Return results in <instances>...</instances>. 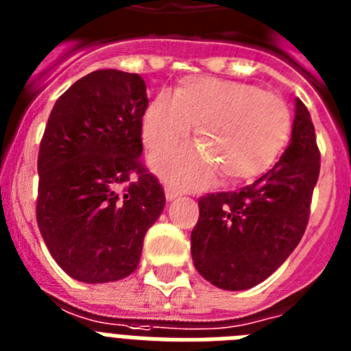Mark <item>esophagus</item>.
<instances>
[{
  "mask_svg": "<svg viewBox=\"0 0 351 351\" xmlns=\"http://www.w3.org/2000/svg\"><path fill=\"white\" fill-rule=\"evenodd\" d=\"M178 195H180V191L175 189V187H171V185H166V198H167V200H175Z\"/></svg>",
  "mask_w": 351,
  "mask_h": 351,
  "instance_id": "obj_1",
  "label": "esophagus"
}]
</instances>
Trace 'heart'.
<instances>
[{"label":"heart","instance_id":"1","mask_svg":"<svg viewBox=\"0 0 351 351\" xmlns=\"http://www.w3.org/2000/svg\"><path fill=\"white\" fill-rule=\"evenodd\" d=\"M196 126L200 147H180L153 158V166L180 187H204L216 167L227 182L250 180L269 169L290 131V110L276 93L245 82L187 77L160 92L144 115V144L162 151L187 138Z\"/></svg>","mask_w":351,"mask_h":351}]
</instances>
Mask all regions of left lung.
<instances>
[{
	"label": "left lung",
	"mask_w": 351,
	"mask_h": 351,
	"mask_svg": "<svg viewBox=\"0 0 351 351\" xmlns=\"http://www.w3.org/2000/svg\"><path fill=\"white\" fill-rule=\"evenodd\" d=\"M319 167L314 124L298 99L292 141L276 166L240 191L198 200L191 232L196 270L223 290L252 289L269 278L303 238Z\"/></svg>",
	"instance_id": "left-lung-1"
}]
</instances>
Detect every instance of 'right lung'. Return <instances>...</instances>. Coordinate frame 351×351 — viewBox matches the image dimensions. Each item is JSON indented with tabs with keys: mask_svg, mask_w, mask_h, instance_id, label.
<instances>
[{
	"mask_svg": "<svg viewBox=\"0 0 351 351\" xmlns=\"http://www.w3.org/2000/svg\"><path fill=\"white\" fill-rule=\"evenodd\" d=\"M146 82L97 70L53 104L37 156L36 218L57 265L82 283L135 272L142 241L166 205L142 164Z\"/></svg>",
	"mask_w": 351,
	"mask_h": 351,
	"instance_id": "obj_1",
	"label": "right lung"
}]
</instances>
